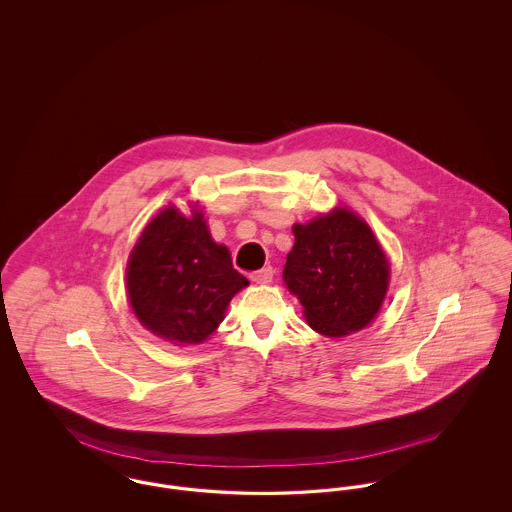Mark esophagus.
<instances>
[{
  "mask_svg": "<svg viewBox=\"0 0 512 512\" xmlns=\"http://www.w3.org/2000/svg\"><path fill=\"white\" fill-rule=\"evenodd\" d=\"M250 279H252V283H256V285H268V283H272L273 279V268H264V270H260V272L250 273Z\"/></svg>",
  "mask_w": 512,
  "mask_h": 512,
  "instance_id": "34e87169",
  "label": "esophagus"
}]
</instances>
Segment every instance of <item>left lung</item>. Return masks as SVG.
Masks as SVG:
<instances>
[{
	"label": "left lung",
	"instance_id": "1",
	"mask_svg": "<svg viewBox=\"0 0 512 512\" xmlns=\"http://www.w3.org/2000/svg\"><path fill=\"white\" fill-rule=\"evenodd\" d=\"M283 281L305 308L308 326L328 338L375 320L388 291L390 264L371 227L351 209L293 227Z\"/></svg>",
	"mask_w": 512,
	"mask_h": 512
}]
</instances>
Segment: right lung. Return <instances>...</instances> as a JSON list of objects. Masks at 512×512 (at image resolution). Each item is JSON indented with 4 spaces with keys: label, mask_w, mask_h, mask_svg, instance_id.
<instances>
[{
    "label": "right lung",
    "mask_w": 512,
    "mask_h": 512,
    "mask_svg": "<svg viewBox=\"0 0 512 512\" xmlns=\"http://www.w3.org/2000/svg\"><path fill=\"white\" fill-rule=\"evenodd\" d=\"M246 285L227 246L211 239L196 207L192 215L174 205L159 211L137 239L126 270L137 320L176 345L207 340Z\"/></svg>",
    "instance_id": "right-lung-1"
}]
</instances>
